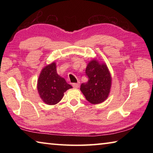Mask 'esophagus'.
<instances>
[{
    "mask_svg": "<svg viewBox=\"0 0 153 153\" xmlns=\"http://www.w3.org/2000/svg\"><path fill=\"white\" fill-rule=\"evenodd\" d=\"M72 86H73V87L76 88H78L79 87V83H74V84H72Z\"/></svg>",
    "mask_w": 153,
    "mask_h": 153,
    "instance_id": "esophagus-1",
    "label": "esophagus"
}]
</instances>
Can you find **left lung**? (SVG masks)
Masks as SVG:
<instances>
[{
  "label": "left lung",
  "instance_id": "1",
  "mask_svg": "<svg viewBox=\"0 0 153 153\" xmlns=\"http://www.w3.org/2000/svg\"><path fill=\"white\" fill-rule=\"evenodd\" d=\"M86 76L88 80L82 83L80 90L91 104L103 102L109 95L112 77L107 64L93 59L87 65Z\"/></svg>",
  "mask_w": 153,
  "mask_h": 153
}]
</instances>
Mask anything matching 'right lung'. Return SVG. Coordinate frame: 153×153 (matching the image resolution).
Returning <instances> with one entry per match:
<instances>
[{"label": "right lung", "instance_id": "1", "mask_svg": "<svg viewBox=\"0 0 153 153\" xmlns=\"http://www.w3.org/2000/svg\"><path fill=\"white\" fill-rule=\"evenodd\" d=\"M37 88L42 101L48 105H54L60 101L63 97L64 92L72 88V86L57 74L56 63L53 62L41 71L37 82Z\"/></svg>", "mask_w": 153, "mask_h": 153}]
</instances>
